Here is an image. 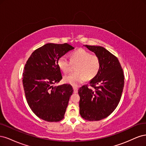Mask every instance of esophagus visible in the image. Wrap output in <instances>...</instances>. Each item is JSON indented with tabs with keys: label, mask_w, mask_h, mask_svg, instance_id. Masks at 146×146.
<instances>
[{
	"label": "esophagus",
	"mask_w": 146,
	"mask_h": 146,
	"mask_svg": "<svg viewBox=\"0 0 146 146\" xmlns=\"http://www.w3.org/2000/svg\"><path fill=\"white\" fill-rule=\"evenodd\" d=\"M73 89H74V93H77L78 92V88L77 87H73Z\"/></svg>",
	"instance_id": "1"
}]
</instances>
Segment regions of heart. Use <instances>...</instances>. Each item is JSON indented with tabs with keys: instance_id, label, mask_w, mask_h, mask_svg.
<instances>
[{
	"instance_id": "heart-1",
	"label": "heart",
	"mask_w": 146,
	"mask_h": 146,
	"mask_svg": "<svg viewBox=\"0 0 146 146\" xmlns=\"http://www.w3.org/2000/svg\"><path fill=\"white\" fill-rule=\"evenodd\" d=\"M57 63L60 69L64 73L70 72L73 64H76L77 71L64 77L66 83L75 86L83 83L86 78L89 80L94 78L101 68L100 57L83 48H79L70 53V59L66 55L60 56Z\"/></svg>"
}]
</instances>
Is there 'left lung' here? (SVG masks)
I'll return each mask as SVG.
<instances>
[{
    "label": "left lung",
    "mask_w": 146,
    "mask_h": 146,
    "mask_svg": "<svg viewBox=\"0 0 146 146\" xmlns=\"http://www.w3.org/2000/svg\"><path fill=\"white\" fill-rule=\"evenodd\" d=\"M85 46L100 57L101 68L89 85L79 88L80 114L85 120L97 121L108 117L117 107L124 86V75L117 58L111 52L101 46Z\"/></svg>",
    "instance_id": "1"
}]
</instances>
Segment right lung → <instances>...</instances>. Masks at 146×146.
<instances>
[{
  "mask_svg": "<svg viewBox=\"0 0 146 146\" xmlns=\"http://www.w3.org/2000/svg\"><path fill=\"white\" fill-rule=\"evenodd\" d=\"M74 47L68 43H48L35 50L25 64L23 83L26 100L38 117L48 122L64 118L73 88L58 83L62 76L58 60Z\"/></svg>",
  "mask_w": 146,
  "mask_h": 146,
  "instance_id": "obj_1",
  "label": "right lung"
}]
</instances>
